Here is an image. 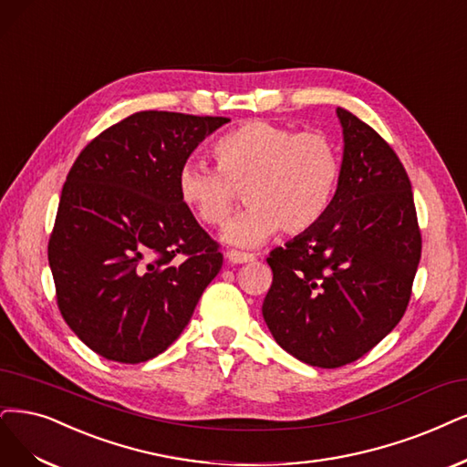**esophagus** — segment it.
I'll return each instance as SVG.
<instances>
[{
	"instance_id": "1",
	"label": "esophagus",
	"mask_w": 467,
	"mask_h": 467,
	"mask_svg": "<svg viewBox=\"0 0 467 467\" xmlns=\"http://www.w3.org/2000/svg\"><path fill=\"white\" fill-rule=\"evenodd\" d=\"M224 257H227L229 264H250V262H255V255L254 254L238 252V250H229L227 254H224Z\"/></svg>"
}]
</instances>
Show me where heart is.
<instances>
[{
  "mask_svg": "<svg viewBox=\"0 0 467 467\" xmlns=\"http://www.w3.org/2000/svg\"><path fill=\"white\" fill-rule=\"evenodd\" d=\"M217 169L188 160L177 188L182 203L205 227L227 221L244 190L248 210L231 221L223 240L238 248L264 244L279 231L306 233L335 198L340 179L337 146L323 132H296L254 119L213 144Z\"/></svg>",
  "mask_w": 467,
  "mask_h": 467,
  "instance_id": "b5f03b06",
  "label": "heart"
}]
</instances>
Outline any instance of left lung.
I'll return each mask as SVG.
<instances>
[{
	"label": "left lung",
	"mask_w": 467,
	"mask_h": 467,
	"mask_svg": "<svg viewBox=\"0 0 467 467\" xmlns=\"http://www.w3.org/2000/svg\"><path fill=\"white\" fill-rule=\"evenodd\" d=\"M344 151L331 207L275 248L262 306L273 338L304 364L335 369L368 354L402 319L421 257L411 184L399 155L337 108Z\"/></svg>",
	"instance_id": "obj_1"
}]
</instances>
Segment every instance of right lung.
Masks as SVG:
<instances>
[{"label":"right lung","mask_w":467,"mask_h":467,"mask_svg":"<svg viewBox=\"0 0 467 467\" xmlns=\"http://www.w3.org/2000/svg\"><path fill=\"white\" fill-rule=\"evenodd\" d=\"M229 120L134 113L68 171L47 260L63 319L106 359L140 364L167 350L219 273V244L182 203L177 175Z\"/></svg>","instance_id":"right-lung-1"}]
</instances>
